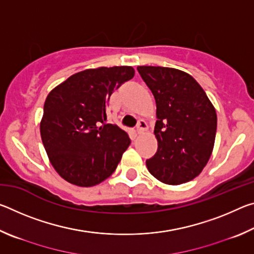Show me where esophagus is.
<instances>
[{"label":"esophagus","instance_id":"obj_1","mask_svg":"<svg viewBox=\"0 0 254 254\" xmlns=\"http://www.w3.org/2000/svg\"><path fill=\"white\" fill-rule=\"evenodd\" d=\"M148 128V124L144 120H140L139 122L136 124V132L137 133H142L143 131H145Z\"/></svg>","mask_w":254,"mask_h":254}]
</instances>
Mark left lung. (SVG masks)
Wrapping results in <instances>:
<instances>
[{"instance_id":"1","label":"left lung","mask_w":254,"mask_h":254,"mask_svg":"<svg viewBox=\"0 0 254 254\" xmlns=\"http://www.w3.org/2000/svg\"><path fill=\"white\" fill-rule=\"evenodd\" d=\"M157 104L154 134L158 150L147 168L167 185L197 177L212 154L217 117L200 85L190 75L168 67L139 66Z\"/></svg>"}]
</instances>
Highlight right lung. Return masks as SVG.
I'll return each mask as SVG.
<instances>
[{
	"instance_id": "add662e5",
	"label": "right lung",
	"mask_w": 254,
	"mask_h": 254,
	"mask_svg": "<svg viewBox=\"0 0 254 254\" xmlns=\"http://www.w3.org/2000/svg\"><path fill=\"white\" fill-rule=\"evenodd\" d=\"M134 76L130 66L86 69L53 89L44 105L40 133L56 171L68 183L91 187L114 173L131 143L106 122L110 97Z\"/></svg>"
}]
</instances>
